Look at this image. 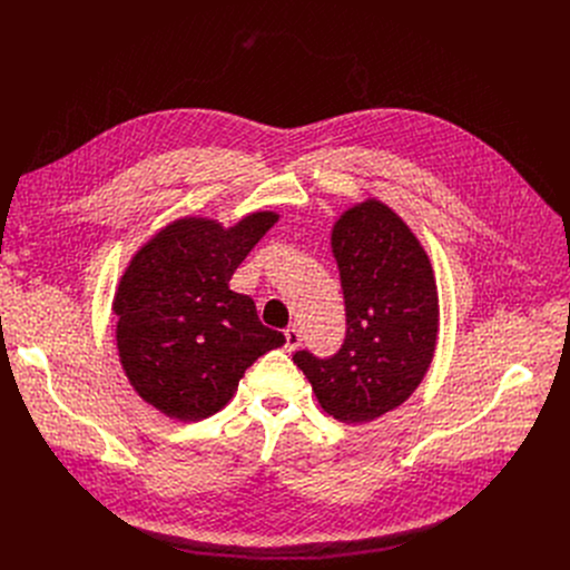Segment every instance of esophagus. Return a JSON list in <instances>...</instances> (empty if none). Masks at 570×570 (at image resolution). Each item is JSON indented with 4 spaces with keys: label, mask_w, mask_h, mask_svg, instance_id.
<instances>
[{
    "label": "esophagus",
    "mask_w": 570,
    "mask_h": 570,
    "mask_svg": "<svg viewBox=\"0 0 570 570\" xmlns=\"http://www.w3.org/2000/svg\"><path fill=\"white\" fill-rule=\"evenodd\" d=\"M284 336H286V350H288V352H293V350H297V347H299V343H302V334H299V330L288 327V330L284 332Z\"/></svg>",
    "instance_id": "obj_1"
}]
</instances>
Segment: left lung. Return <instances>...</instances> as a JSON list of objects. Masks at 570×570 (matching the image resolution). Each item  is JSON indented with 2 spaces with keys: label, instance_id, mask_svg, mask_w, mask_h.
<instances>
[{
  "label": "left lung",
  "instance_id": "1",
  "mask_svg": "<svg viewBox=\"0 0 570 570\" xmlns=\"http://www.w3.org/2000/svg\"><path fill=\"white\" fill-rule=\"evenodd\" d=\"M332 253L345 295V343L330 358L295 352L293 363L324 413L365 424L394 411L422 383L440 330L438 286L417 236L374 198L336 220Z\"/></svg>",
  "mask_w": 570,
  "mask_h": 570
}]
</instances>
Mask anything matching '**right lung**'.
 <instances>
[{
	"mask_svg": "<svg viewBox=\"0 0 570 570\" xmlns=\"http://www.w3.org/2000/svg\"><path fill=\"white\" fill-rule=\"evenodd\" d=\"M277 218L255 212L227 229L209 218H180L128 264L112 302L119 361L159 413L180 422L218 413L246 370L286 343L264 327L253 297L227 286Z\"/></svg>",
	"mask_w": 570,
	"mask_h": 570,
	"instance_id": "obj_1",
	"label": "right lung"
}]
</instances>
